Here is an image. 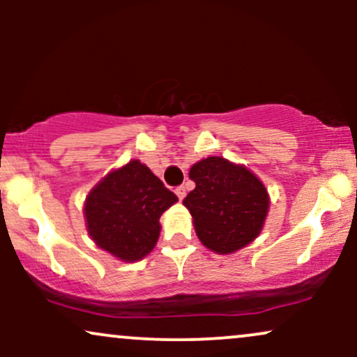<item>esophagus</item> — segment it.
Here are the masks:
<instances>
[{"instance_id": "obj_1", "label": "esophagus", "mask_w": 357, "mask_h": 357, "mask_svg": "<svg viewBox=\"0 0 357 357\" xmlns=\"http://www.w3.org/2000/svg\"><path fill=\"white\" fill-rule=\"evenodd\" d=\"M174 192H176V195H178L179 199H183L184 196H186V188H184V186H178V188H176V190H174Z\"/></svg>"}]
</instances>
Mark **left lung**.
Returning <instances> with one entry per match:
<instances>
[{"label": "left lung", "mask_w": 357, "mask_h": 357, "mask_svg": "<svg viewBox=\"0 0 357 357\" xmlns=\"http://www.w3.org/2000/svg\"><path fill=\"white\" fill-rule=\"evenodd\" d=\"M190 178L196 188L183 204L204 247L225 255L257 238L268 211V195L255 174L211 155L191 167Z\"/></svg>", "instance_id": "8db88e82"}]
</instances>
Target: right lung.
<instances>
[{
	"mask_svg": "<svg viewBox=\"0 0 357 357\" xmlns=\"http://www.w3.org/2000/svg\"><path fill=\"white\" fill-rule=\"evenodd\" d=\"M176 202L178 196L149 167L130 161L90 191L85 202L89 233L114 257L141 260L159 238V218Z\"/></svg>",
	"mask_w": 357,
	"mask_h": 357,
	"instance_id": "add662e5",
	"label": "right lung"
}]
</instances>
